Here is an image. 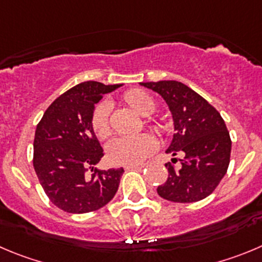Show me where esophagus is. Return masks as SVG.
<instances>
[{
  "label": "esophagus",
  "instance_id": "34e87169",
  "mask_svg": "<svg viewBox=\"0 0 262 262\" xmlns=\"http://www.w3.org/2000/svg\"><path fill=\"white\" fill-rule=\"evenodd\" d=\"M145 167V164H133V165H125V169H141V168Z\"/></svg>",
  "mask_w": 262,
  "mask_h": 262
}]
</instances>
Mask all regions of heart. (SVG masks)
<instances>
[{
  "label": "heart",
  "instance_id": "1",
  "mask_svg": "<svg viewBox=\"0 0 262 262\" xmlns=\"http://www.w3.org/2000/svg\"><path fill=\"white\" fill-rule=\"evenodd\" d=\"M124 101L142 116H148L156 108L155 99L143 90H129L124 94ZM110 114H111V104L106 101L98 104L93 112L92 128L98 138L104 139L111 134ZM147 124L158 133H163L167 130V125L161 123L160 120H148ZM156 145H158L156 139L147 133L136 134V136H121L112 139L107 145V155L115 164H139L156 150Z\"/></svg>",
  "mask_w": 262,
  "mask_h": 262
}]
</instances>
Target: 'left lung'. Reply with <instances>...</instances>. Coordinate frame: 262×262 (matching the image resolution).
<instances>
[{"label":"left lung","mask_w":262,"mask_h":262,"mask_svg":"<svg viewBox=\"0 0 262 262\" xmlns=\"http://www.w3.org/2000/svg\"><path fill=\"white\" fill-rule=\"evenodd\" d=\"M159 93L172 112L176 133L167 154H182L180 167L167 163V181L158 187L163 199L194 203L211 195L226 174L231 139L224 119L212 104L180 81L139 82ZM177 159H172L176 163Z\"/></svg>","instance_id":"left-lung-1"}]
</instances>
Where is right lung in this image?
Masks as SVG:
<instances>
[{
    "instance_id": "obj_1",
    "label": "right lung",
    "mask_w": 262,
    "mask_h": 262,
    "mask_svg": "<svg viewBox=\"0 0 262 262\" xmlns=\"http://www.w3.org/2000/svg\"><path fill=\"white\" fill-rule=\"evenodd\" d=\"M120 86L81 82L58 97L37 124L33 167L45 194L62 211H97L119 189L123 168H94L104 154L93 132L92 115L103 94Z\"/></svg>"
}]
</instances>
